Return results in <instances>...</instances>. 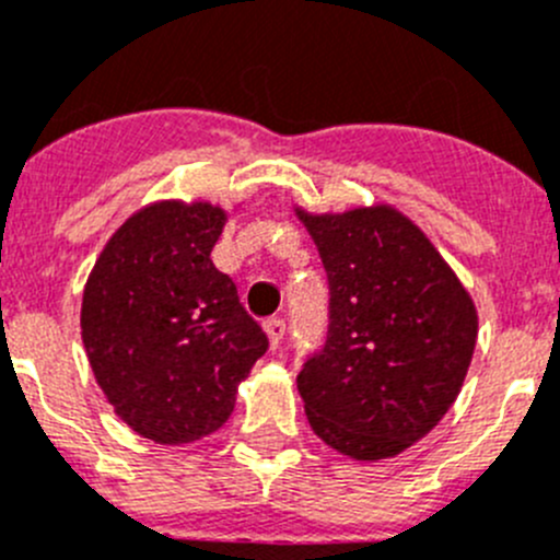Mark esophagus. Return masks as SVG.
Masks as SVG:
<instances>
[{"label": "esophagus", "mask_w": 560, "mask_h": 560, "mask_svg": "<svg viewBox=\"0 0 560 560\" xmlns=\"http://www.w3.org/2000/svg\"><path fill=\"white\" fill-rule=\"evenodd\" d=\"M264 329H266V335H269L271 349H277V346H280V340H283V335H285V322H283V318H269V322H264Z\"/></svg>", "instance_id": "esophagus-1"}]
</instances>
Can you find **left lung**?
I'll return each mask as SVG.
<instances>
[{
  "label": "left lung",
  "instance_id": "8db88e82",
  "mask_svg": "<svg viewBox=\"0 0 560 560\" xmlns=\"http://www.w3.org/2000/svg\"><path fill=\"white\" fill-rule=\"evenodd\" d=\"M296 214L329 283L327 340L296 376L307 420L351 459L401 454L459 396L476 349V305L401 211Z\"/></svg>",
  "mask_w": 560,
  "mask_h": 560
}]
</instances>
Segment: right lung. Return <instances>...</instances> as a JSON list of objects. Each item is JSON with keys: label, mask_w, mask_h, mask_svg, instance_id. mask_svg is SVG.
<instances>
[{"label": "right lung", "mask_w": 560, "mask_h": 560, "mask_svg": "<svg viewBox=\"0 0 560 560\" xmlns=\"http://www.w3.org/2000/svg\"><path fill=\"white\" fill-rule=\"evenodd\" d=\"M228 214L162 200L106 242L82 296V340L120 420L159 445L195 443L233 412L236 387L269 349L211 264Z\"/></svg>", "instance_id": "obj_1"}]
</instances>
